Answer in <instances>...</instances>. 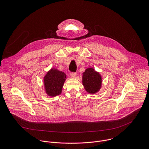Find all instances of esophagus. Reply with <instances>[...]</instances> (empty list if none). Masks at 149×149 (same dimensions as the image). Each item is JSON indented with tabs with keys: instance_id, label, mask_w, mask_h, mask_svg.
I'll list each match as a JSON object with an SVG mask.
<instances>
[{
	"instance_id": "34e87169",
	"label": "esophagus",
	"mask_w": 149,
	"mask_h": 149,
	"mask_svg": "<svg viewBox=\"0 0 149 149\" xmlns=\"http://www.w3.org/2000/svg\"><path fill=\"white\" fill-rule=\"evenodd\" d=\"M76 73H74V72H72L70 73V76L72 77V78H76Z\"/></svg>"
}]
</instances>
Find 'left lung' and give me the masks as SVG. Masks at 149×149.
Instances as JSON below:
<instances>
[{
    "label": "left lung",
    "instance_id": "left-lung-1",
    "mask_svg": "<svg viewBox=\"0 0 149 149\" xmlns=\"http://www.w3.org/2000/svg\"><path fill=\"white\" fill-rule=\"evenodd\" d=\"M83 85L85 91L91 94L98 92L102 84V78L98 72L93 68H88L83 73Z\"/></svg>",
    "mask_w": 149,
    "mask_h": 149
}]
</instances>
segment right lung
I'll list each match as a JSON object with an SVG mask.
<instances>
[{
  "mask_svg": "<svg viewBox=\"0 0 149 149\" xmlns=\"http://www.w3.org/2000/svg\"><path fill=\"white\" fill-rule=\"evenodd\" d=\"M66 74L53 68L49 70L43 77V84L46 94L51 97L59 95L62 92Z\"/></svg>",
  "mask_w": 149,
  "mask_h": 149,
  "instance_id": "obj_1",
  "label": "right lung"
}]
</instances>
